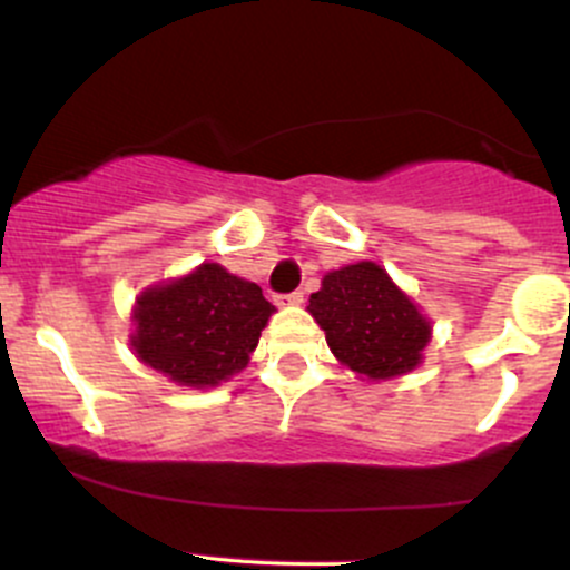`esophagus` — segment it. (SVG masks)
<instances>
[{
  "instance_id": "esophagus-1",
  "label": "esophagus",
  "mask_w": 570,
  "mask_h": 570,
  "mask_svg": "<svg viewBox=\"0 0 570 570\" xmlns=\"http://www.w3.org/2000/svg\"><path fill=\"white\" fill-rule=\"evenodd\" d=\"M303 292H289V295H278V306H301Z\"/></svg>"
}]
</instances>
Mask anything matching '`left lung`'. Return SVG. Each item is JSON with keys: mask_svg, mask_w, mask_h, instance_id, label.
Returning <instances> with one entry per match:
<instances>
[{"mask_svg": "<svg viewBox=\"0 0 570 570\" xmlns=\"http://www.w3.org/2000/svg\"><path fill=\"white\" fill-rule=\"evenodd\" d=\"M308 314L325 331L338 364L375 383L416 370L433 338V322L375 262L327 273Z\"/></svg>", "mask_w": 570, "mask_h": 570, "instance_id": "1", "label": "left lung"}]
</instances>
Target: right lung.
I'll use <instances>...</instances> for the list:
<instances>
[{"label": "right lung", "mask_w": 570, "mask_h": 570, "mask_svg": "<svg viewBox=\"0 0 570 570\" xmlns=\"http://www.w3.org/2000/svg\"><path fill=\"white\" fill-rule=\"evenodd\" d=\"M273 314L253 281L204 262L137 295L129 342L142 364L176 386L212 389L248 366Z\"/></svg>", "instance_id": "1"}]
</instances>
